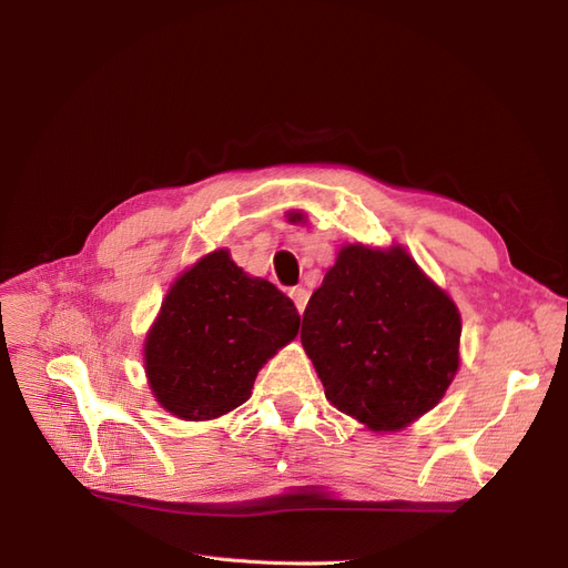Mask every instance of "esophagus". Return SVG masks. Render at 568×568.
I'll list each match as a JSON object with an SVG mask.
<instances>
[{
    "mask_svg": "<svg viewBox=\"0 0 568 568\" xmlns=\"http://www.w3.org/2000/svg\"><path fill=\"white\" fill-rule=\"evenodd\" d=\"M291 301H294V305H296V311L298 313H303L305 311V305H307V298H311V294H307V291L303 288V286H296V288H291Z\"/></svg>",
    "mask_w": 568,
    "mask_h": 568,
    "instance_id": "esophagus-1",
    "label": "esophagus"
}]
</instances>
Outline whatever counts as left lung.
Returning a JSON list of instances; mask_svg holds the SVG:
<instances>
[{
	"mask_svg": "<svg viewBox=\"0 0 568 568\" xmlns=\"http://www.w3.org/2000/svg\"><path fill=\"white\" fill-rule=\"evenodd\" d=\"M286 217L296 225L307 215ZM459 336L455 301L403 244L341 246L301 329L326 400L374 434L400 432L443 400Z\"/></svg>",
	"mask_w": 568,
	"mask_h": 568,
	"instance_id": "obj_1",
	"label": "left lung"
}]
</instances>
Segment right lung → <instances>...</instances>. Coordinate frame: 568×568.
Returning a JSON list of instances; mask_svg holds the SVG:
<instances>
[{
	"label": "right lung",
	"mask_w": 568,
	"mask_h": 568,
	"mask_svg": "<svg viewBox=\"0 0 568 568\" xmlns=\"http://www.w3.org/2000/svg\"><path fill=\"white\" fill-rule=\"evenodd\" d=\"M288 296L251 277L227 248L178 274L144 338L156 403L184 422H209L251 398L257 372L298 336Z\"/></svg>",
	"instance_id": "1"
}]
</instances>
